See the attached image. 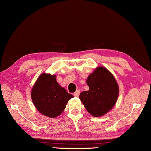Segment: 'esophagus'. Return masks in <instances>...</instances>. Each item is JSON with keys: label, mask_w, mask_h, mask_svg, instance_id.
Masks as SVG:
<instances>
[{"label": "esophagus", "mask_w": 151, "mask_h": 151, "mask_svg": "<svg viewBox=\"0 0 151 151\" xmlns=\"http://www.w3.org/2000/svg\"><path fill=\"white\" fill-rule=\"evenodd\" d=\"M80 91L79 90H76V91L74 92V94H73V95L74 96H75L76 97H78V96H79V95H80Z\"/></svg>", "instance_id": "obj_1"}]
</instances>
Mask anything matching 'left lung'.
<instances>
[{"mask_svg":"<svg viewBox=\"0 0 151 151\" xmlns=\"http://www.w3.org/2000/svg\"><path fill=\"white\" fill-rule=\"evenodd\" d=\"M89 90L80 94V99L90 115L101 117L113 109L119 96V86L114 76L105 67L95 68L86 80Z\"/></svg>","mask_w":151,"mask_h":151,"instance_id":"1","label":"left lung"}]
</instances>
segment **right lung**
<instances>
[{"mask_svg": "<svg viewBox=\"0 0 151 151\" xmlns=\"http://www.w3.org/2000/svg\"><path fill=\"white\" fill-rule=\"evenodd\" d=\"M31 97L34 105L41 114L55 118L61 114L73 96L59 84L56 75L43 73L34 83Z\"/></svg>", "mask_w": 151, "mask_h": 151, "instance_id": "1", "label": "right lung"}]
</instances>
